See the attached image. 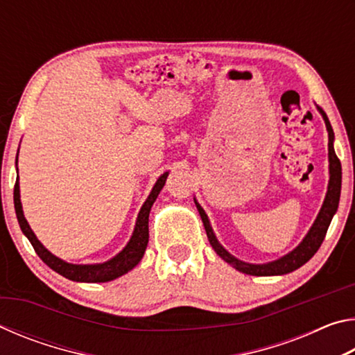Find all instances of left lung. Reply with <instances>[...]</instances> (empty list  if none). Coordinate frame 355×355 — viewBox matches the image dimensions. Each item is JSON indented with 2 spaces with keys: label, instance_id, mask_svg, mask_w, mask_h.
I'll use <instances>...</instances> for the list:
<instances>
[{
  "label": "left lung",
  "instance_id": "8db88e82",
  "mask_svg": "<svg viewBox=\"0 0 355 355\" xmlns=\"http://www.w3.org/2000/svg\"><path fill=\"white\" fill-rule=\"evenodd\" d=\"M320 112L324 119V122H326V128L329 133V173H330V178H329V186H327V194H326V199H324L320 213H318V216H316L313 225H311L309 233L302 239V243H300L296 249L291 250L290 254H286L285 257L279 258V260L271 261V263H264V264H252V263H244L241 260H238L236 257L228 254V252L219 244L218 238L214 236L211 225H209L207 213L203 211V208L196 202L197 209H199V214H200L202 222H203V227H205L209 244L213 245L214 252L222 258V260L227 261L228 264H232V266L238 269L239 272H244L249 275H258V277H263V275H284V274L296 271L297 268H300L302 264L307 263L310 258L316 254L318 249L321 248L324 238H326L330 220H332L334 214L336 213V208H338L340 192H341V163H340V159L336 158L335 150H334V130H332V127H330V122L326 116V112L321 110H320Z\"/></svg>",
  "mask_w": 355,
  "mask_h": 355
}]
</instances>
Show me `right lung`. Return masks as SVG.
<instances>
[{
  "label": "right lung",
  "mask_w": 355,
  "mask_h": 355,
  "mask_svg": "<svg viewBox=\"0 0 355 355\" xmlns=\"http://www.w3.org/2000/svg\"><path fill=\"white\" fill-rule=\"evenodd\" d=\"M167 175H169V172H164L163 175L156 180L152 192H150L147 200L144 202L139 214H137L135 232H133V235H131V239L128 241V244L125 245L122 252H119L116 257L105 263L71 264V263L61 260V258H58L56 255H53L50 250H46L44 248V244H42L37 239V236L34 235V232L31 230V227H29L28 220L25 219V214H23V208H21V202H20L19 178H17L15 188H14V205H15L17 219H19L21 232L25 233V236L29 239V243L33 244L35 254H37L42 258V261H44L46 266H50L53 271H56L58 274H61L62 277L73 280V282H87V284L110 282V280L120 277V275L127 274L142 260L144 252H146L147 243H148L150 209H152L153 202L156 200V197H158L159 191L163 189Z\"/></svg>",
  "instance_id": "right-lung-1"
}]
</instances>
